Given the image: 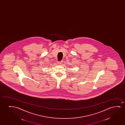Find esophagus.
<instances>
[{
	"label": "esophagus",
	"instance_id": "obj_1",
	"mask_svg": "<svg viewBox=\"0 0 125 125\" xmlns=\"http://www.w3.org/2000/svg\"><path fill=\"white\" fill-rule=\"evenodd\" d=\"M63 62H62V61L58 62V64H59V65H61V64H62V63H63Z\"/></svg>",
	"mask_w": 125,
	"mask_h": 125
}]
</instances>
